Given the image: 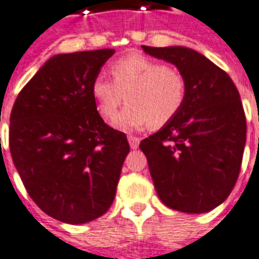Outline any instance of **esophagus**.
Here are the masks:
<instances>
[{"label":"esophagus","instance_id":"1","mask_svg":"<svg viewBox=\"0 0 259 259\" xmlns=\"http://www.w3.org/2000/svg\"><path fill=\"white\" fill-rule=\"evenodd\" d=\"M127 140H129L130 147L133 148V150H136V148L139 147V143H140L139 137H136V136H127Z\"/></svg>","mask_w":259,"mask_h":259}]
</instances>
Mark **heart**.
Returning a JSON list of instances; mask_svg holds the SVG:
<instances>
[{"instance_id":"heart-1","label":"heart","mask_w":259,"mask_h":259,"mask_svg":"<svg viewBox=\"0 0 259 259\" xmlns=\"http://www.w3.org/2000/svg\"><path fill=\"white\" fill-rule=\"evenodd\" d=\"M112 81L97 77L91 97L105 120L116 116L124 95L127 108L115 120L120 130L147 126L162 127L175 119L186 99V79L178 68L142 54H130L112 63Z\"/></svg>"}]
</instances>
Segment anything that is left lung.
Returning <instances> with one entry per match:
<instances>
[{"instance_id":"8db88e82","label":"left lung","mask_w":259,"mask_h":259,"mask_svg":"<svg viewBox=\"0 0 259 259\" xmlns=\"http://www.w3.org/2000/svg\"><path fill=\"white\" fill-rule=\"evenodd\" d=\"M143 50L171 63L186 79V99L174 120L140 143L161 202L184 213L223 203L240 174L247 122L229 74L182 46Z\"/></svg>"}]
</instances>
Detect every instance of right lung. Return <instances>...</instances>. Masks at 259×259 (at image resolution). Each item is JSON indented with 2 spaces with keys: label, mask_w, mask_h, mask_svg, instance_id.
<instances>
[{
  "label": "right lung",
  "mask_w": 259,
  "mask_h": 259,
  "mask_svg": "<svg viewBox=\"0 0 259 259\" xmlns=\"http://www.w3.org/2000/svg\"><path fill=\"white\" fill-rule=\"evenodd\" d=\"M113 49L56 54L23 87L10 117V150L29 196L68 224L111 207L130 147L105 123L91 82Z\"/></svg>",
  "instance_id": "right-lung-1"
}]
</instances>
